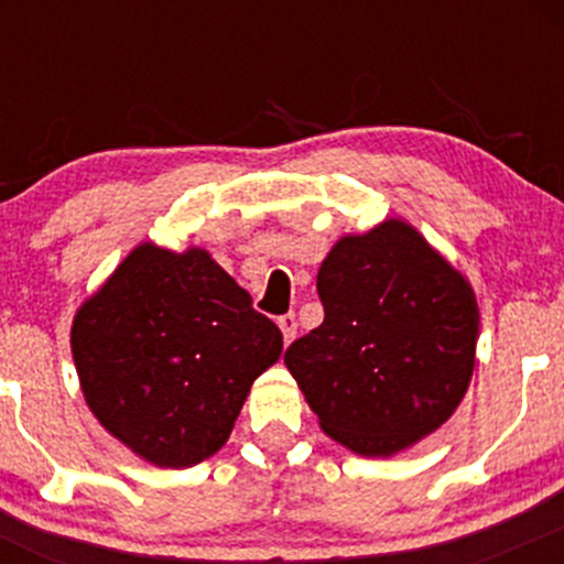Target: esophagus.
Wrapping results in <instances>:
<instances>
[{
  "label": "esophagus",
  "mask_w": 564,
  "mask_h": 564,
  "mask_svg": "<svg viewBox=\"0 0 564 564\" xmlns=\"http://www.w3.org/2000/svg\"><path fill=\"white\" fill-rule=\"evenodd\" d=\"M278 326H281L283 339L291 341V339H294V336H296V315H294V313L281 315V318H278Z\"/></svg>",
  "instance_id": "1"
}]
</instances>
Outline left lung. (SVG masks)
Wrapping results in <instances>:
<instances>
[{"mask_svg":"<svg viewBox=\"0 0 564 564\" xmlns=\"http://www.w3.org/2000/svg\"><path fill=\"white\" fill-rule=\"evenodd\" d=\"M326 318L291 341V377L326 435L392 456L456 411L475 368V291L411 225L347 236L318 270Z\"/></svg>","mask_w":564,"mask_h":564,"instance_id":"1","label":"left lung"}]
</instances>
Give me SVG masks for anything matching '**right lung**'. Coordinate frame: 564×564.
I'll return each instance as SVG.
<instances>
[{
  "label": "right lung",
  "instance_id": "add662e5",
  "mask_svg": "<svg viewBox=\"0 0 564 564\" xmlns=\"http://www.w3.org/2000/svg\"><path fill=\"white\" fill-rule=\"evenodd\" d=\"M70 347L100 424L151 464L185 469L228 443L283 336L206 251L142 243L84 302Z\"/></svg>",
  "mask_w": 564,
  "mask_h": 564
}]
</instances>
